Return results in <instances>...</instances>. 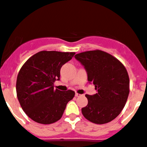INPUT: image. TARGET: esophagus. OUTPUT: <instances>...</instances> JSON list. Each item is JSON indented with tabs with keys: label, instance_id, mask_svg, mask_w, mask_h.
I'll return each instance as SVG.
<instances>
[{
	"label": "esophagus",
	"instance_id": "obj_1",
	"mask_svg": "<svg viewBox=\"0 0 147 147\" xmlns=\"http://www.w3.org/2000/svg\"><path fill=\"white\" fill-rule=\"evenodd\" d=\"M80 94H78V93H76V94H75V96L76 97H79V96H80Z\"/></svg>",
	"mask_w": 147,
	"mask_h": 147
}]
</instances>
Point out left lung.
Masks as SVG:
<instances>
[{
    "label": "left lung",
    "mask_w": 147,
    "mask_h": 147,
    "mask_svg": "<svg viewBox=\"0 0 147 147\" xmlns=\"http://www.w3.org/2000/svg\"><path fill=\"white\" fill-rule=\"evenodd\" d=\"M75 57L84 66L88 80L97 90L94 95H86L88 105L82 108V114L95 124L109 123L120 115L129 95L125 67L117 58L101 50L82 52Z\"/></svg>",
    "instance_id": "obj_1"
}]
</instances>
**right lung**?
<instances>
[{"instance_id": "1", "label": "right lung", "mask_w": 147, "mask_h": 147, "mask_svg": "<svg viewBox=\"0 0 147 147\" xmlns=\"http://www.w3.org/2000/svg\"><path fill=\"white\" fill-rule=\"evenodd\" d=\"M75 52L42 51L29 58L16 79V96L26 115L40 124H51L62 117L67 104L75 96L72 90L61 91L53 84L60 69Z\"/></svg>"}]
</instances>
